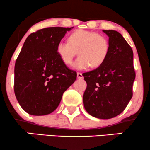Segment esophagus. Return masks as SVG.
Segmentation results:
<instances>
[{
    "instance_id": "esophagus-1",
    "label": "esophagus",
    "mask_w": 150,
    "mask_h": 150,
    "mask_svg": "<svg viewBox=\"0 0 150 150\" xmlns=\"http://www.w3.org/2000/svg\"><path fill=\"white\" fill-rule=\"evenodd\" d=\"M77 77H78V79H83V75H82V73H80V72H78V73H77Z\"/></svg>"
}]
</instances>
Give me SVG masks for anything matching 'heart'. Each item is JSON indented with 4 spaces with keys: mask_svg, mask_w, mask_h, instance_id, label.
I'll list each match as a JSON object with an SVG mask.
<instances>
[{
    "mask_svg": "<svg viewBox=\"0 0 150 150\" xmlns=\"http://www.w3.org/2000/svg\"><path fill=\"white\" fill-rule=\"evenodd\" d=\"M56 51L61 60L67 65L72 64L75 57L76 59L74 67L83 70L91 66L96 68L101 65L109 52V42L106 37L94 31L78 30L72 33L68 42L59 41Z\"/></svg>",
    "mask_w": 150,
    "mask_h": 150,
    "instance_id": "1",
    "label": "heart"
}]
</instances>
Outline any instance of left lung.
Masks as SVG:
<instances>
[{
	"label": "left lung",
	"mask_w": 150,
	"mask_h": 150,
	"mask_svg": "<svg viewBox=\"0 0 150 150\" xmlns=\"http://www.w3.org/2000/svg\"><path fill=\"white\" fill-rule=\"evenodd\" d=\"M103 31L109 37V52L100 67L83 74L87 83L83 104L90 115L108 119L122 113L128 105L136 75L132 47L118 31Z\"/></svg>",
	"instance_id": "1"
}]
</instances>
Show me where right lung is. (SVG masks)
<instances>
[{"label": "right lung", "instance_id": "right-lung-1", "mask_svg": "<svg viewBox=\"0 0 150 150\" xmlns=\"http://www.w3.org/2000/svg\"><path fill=\"white\" fill-rule=\"evenodd\" d=\"M73 27H49L26 38L14 68V93L29 114L44 116L54 111L63 93L77 78L56 51L58 42Z\"/></svg>", "mask_w": 150, "mask_h": 150}]
</instances>
